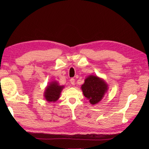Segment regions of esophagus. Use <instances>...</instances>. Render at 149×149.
<instances>
[{
	"label": "esophagus",
	"mask_w": 149,
	"mask_h": 149,
	"mask_svg": "<svg viewBox=\"0 0 149 149\" xmlns=\"http://www.w3.org/2000/svg\"><path fill=\"white\" fill-rule=\"evenodd\" d=\"M70 83H71V84L72 85H74V84H75V81H74V79H73V78H71V79H70Z\"/></svg>",
	"instance_id": "esophagus-1"
}]
</instances>
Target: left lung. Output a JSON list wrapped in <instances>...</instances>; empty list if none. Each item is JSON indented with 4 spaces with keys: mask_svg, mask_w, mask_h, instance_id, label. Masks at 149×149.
Segmentation results:
<instances>
[{
    "mask_svg": "<svg viewBox=\"0 0 149 149\" xmlns=\"http://www.w3.org/2000/svg\"><path fill=\"white\" fill-rule=\"evenodd\" d=\"M81 88L84 96L91 104L94 105L102 100L108 90V84L98 76L89 75L85 79Z\"/></svg>",
    "mask_w": 149,
    "mask_h": 149,
    "instance_id": "8db88e82",
    "label": "left lung"
}]
</instances>
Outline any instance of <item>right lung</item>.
Instances as JSON below:
<instances>
[{
  "label": "right lung",
  "instance_id": "1",
  "mask_svg": "<svg viewBox=\"0 0 149 149\" xmlns=\"http://www.w3.org/2000/svg\"><path fill=\"white\" fill-rule=\"evenodd\" d=\"M65 86H61L56 81H53L45 88L44 92V97L47 102H56L60 97L62 90Z\"/></svg>",
  "mask_w": 149,
  "mask_h": 149
}]
</instances>
